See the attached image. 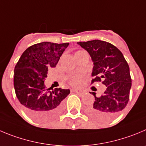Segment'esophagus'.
<instances>
[{"instance_id":"34e87169","label":"esophagus","mask_w":146,"mask_h":146,"mask_svg":"<svg viewBox=\"0 0 146 146\" xmlns=\"http://www.w3.org/2000/svg\"><path fill=\"white\" fill-rule=\"evenodd\" d=\"M72 92H76V93L78 94H82L84 93L83 91H81V90H78V89H72Z\"/></svg>"}]
</instances>
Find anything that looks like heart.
<instances>
[{"label": "heart", "instance_id": "heart-1", "mask_svg": "<svg viewBox=\"0 0 146 146\" xmlns=\"http://www.w3.org/2000/svg\"><path fill=\"white\" fill-rule=\"evenodd\" d=\"M81 75H75L70 78V83L74 86H78L81 84Z\"/></svg>", "mask_w": 146, "mask_h": 146}]
</instances>
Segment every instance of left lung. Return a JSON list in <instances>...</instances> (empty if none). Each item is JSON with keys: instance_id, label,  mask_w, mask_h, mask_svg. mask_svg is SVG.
I'll list each match as a JSON object with an SVG mask.
<instances>
[{"instance_id": "left-lung-1", "label": "left lung", "mask_w": 146, "mask_h": 146, "mask_svg": "<svg viewBox=\"0 0 146 146\" xmlns=\"http://www.w3.org/2000/svg\"><path fill=\"white\" fill-rule=\"evenodd\" d=\"M78 44L89 53L94 62L92 84L102 82L107 86L100 97L92 92L95 102L88 106V113L97 120H111L128 103L132 85L128 64L120 50L111 43L94 39Z\"/></svg>"}]
</instances>
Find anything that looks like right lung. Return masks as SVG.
Returning <instances> with one entry per match:
<instances>
[{
	"instance_id": "right-lung-1",
	"label": "right lung",
	"mask_w": 146,
	"mask_h": 146,
	"mask_svg": "<svg viewBox=\"0 0 146 146\" xmlns=\"http://www.w3.org/2000/svg\"><path fill=\"white\" fill-rule=\"evenodd\" d=\"M69 43L43 42L30 46L21 54L14 68L15 92L30 117L45 122L60 112L62 100L69 89L54 88L50 92L44 80L50 68H54Z\"/></svg>"
}]
</instances>
